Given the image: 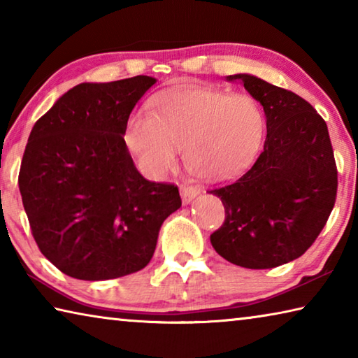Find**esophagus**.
<instances>
[{
  "label": "esophagus",
  "mask_w": 358,
  "mask_h": 358,
  "mask_svg": "<svg viewBox=\"0 0 358 358\" xmlns=\"http://www.w3.org/2000/svg\"><path fill=\"white\" fill-rule=\"evenodd\" d=\"M180 192H181V199H183V203L187 205L191 203L194 199H196L199 194H201V187L199 186H180Z\"/></svg>",
  "instance_id": "obj_1"
}]
</instances>
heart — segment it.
Here are the masks:
<instances>
[{
	"instance_id": "obj_1",
	"label": "heart",
	"mask_w": 358,
	"mask_h": 358,
	"mask_svg": "<svg viewBox=\"0 0 358 358\" xmlns=\"http://www.w3.org/2000/svg\"><path fill=\"white\" fill-rule=\"evenodd\" d=\"M264 131V112L251 96L187 87L162 96L155 113L132 115L124 138L137 166L151 178L171 171L183 148L192 172L221 181L250 164Z\"/></svg>"
}]
</instances>
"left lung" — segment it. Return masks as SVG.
I'll return each instance as SVG.
<instances>
[{
	"mask_svg": "<svg viewBox=\"0 0 358 358\" xmlns=\"http://www.w3.org/2000/svg\"><path fill=\"white\" fill-rule=\"evenodd\" d=\"M227 80H240L264 107L266 138L238 180L208 191L226 208V221L210 241L230 264L273 268L314 243L335 205L338 173L329 129L310 102L292 92L251 74Z\"/></svg>",
	"mask_w": 358,
	"mask_h": 358,
	"instance_id": "obj_1",
	"label": "left lung"
}]
</instances>
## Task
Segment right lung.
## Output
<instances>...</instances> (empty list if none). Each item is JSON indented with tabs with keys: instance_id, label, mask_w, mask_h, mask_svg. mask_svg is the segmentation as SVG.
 I'll return each instance as SVG.
<instances>
[{
	"instance_id": "add662e5",
	"label": "right lung",
	"mask_w": 358,
	"mask_h": 358,
	"mask_svg": "<svg viewBox=\"0 0 358 358\" xmlns=\"http://www.w3.org/2000/svg\"><path fill=\"white\" fill-rule=\"evenodd\" d=\"M156 83L137 76L76 85L36 121L19 187L41 252L83 281L126 276L147 266L178 187L145 180L124 134L138 99Z\"/></svg>"
}]
</instances>
